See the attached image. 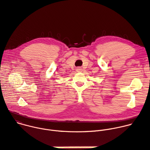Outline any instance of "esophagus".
<instances>
[{"label":"esophagus","instance_id":"esophagus-1","mask_svg":"<svg viewBox=\"0 0 150 150\" xmlns=\"http://www.w3.org/2000/svg\"><path fill=\"white\" fill-rule=\"evenodd\" d=\"M77 72H81L82 71V69L81 67H79L77 68Z\"/></svg>","mask_w":150,"mask_h":150}]
</instances>
